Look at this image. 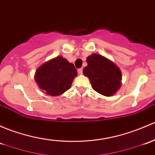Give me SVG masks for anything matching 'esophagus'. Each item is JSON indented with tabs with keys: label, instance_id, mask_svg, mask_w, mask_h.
<instances>
[{
	"label": "esophagus",
	"instance_id": "esophagus-1",
	"mask_svg": "<svg viewBox=\"0 0 155 155\" xmlns=\"http://www.w3.org/2000/svg\"><path fill=\"white\" fill-rule=\"evenodd\" d=\"M82 72H83V70H82V68H80V69H79V70H78V73H79V74L82 75Z\"/></svg>",
	"mask_w": 155,
	"mask_h": 155
}]
</instances>
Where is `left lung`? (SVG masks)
<instances>
[{"label": "left lung", "instance_id": "left-lung-1", "mask_svg": "<svg viewBox=\"0 0 155 155\" xmlns=\"http://www.w3.org/2000/svg\"><path fill=\"white\" fill-rule=\"evenodd\" d=\"M87 63L83 73L89 79L93 89L105 97L116 94L121 86L120 68L106 57L97 53L87 57Z\"/></svg>", "mask_w": 155, "mask_h": 155}]
</instances>
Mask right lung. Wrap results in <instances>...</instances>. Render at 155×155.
Segmentation results:
<instances>
[{"instance_id":"obj_1","label":"right lung","mask_w":155,"mask_h":155,"mask_svg":"<svg viewBox=\"0 0 155 155\" xmlns=\"http://www.w3.org/2000/svg\"><path fill=\"white\" fill-rule=\"evenodd\" d=\"M77 71L72 63L58 56L41 65L35 73L39 88L51 97L64 94L71 88Z\"/></svg>"}]
</instances>
